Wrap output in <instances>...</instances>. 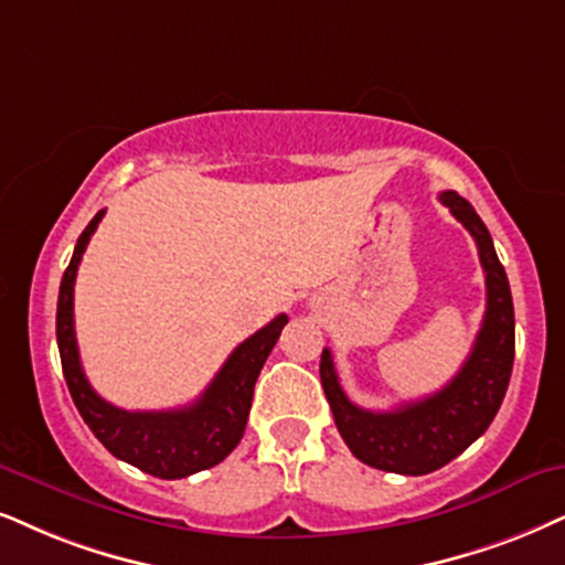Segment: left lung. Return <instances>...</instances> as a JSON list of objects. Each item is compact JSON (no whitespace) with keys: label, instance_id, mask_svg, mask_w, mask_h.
Listing matches in <instances>:
<instances>
[{"label":"left lung","instance_id":"8db88e82","mask_svg":"<svg viewBox=\"0 0 565 565\" xmlns=\"http://www.w3.org/2000/svg\"><path fill=\"white\" fill-rule=\"evenodd\" d=\"M438 198L475 237L488 287L482 328L454 381L419 402L391 412H370L349 402L335 375L331 349L320 354V383L349 451L367 467L412 477L446 467L488 430L509 388L516 347L509 278L488 226L459 192L448 190Z\"/></svg>","mask_w":565,"mask_h":565}]
</instances>
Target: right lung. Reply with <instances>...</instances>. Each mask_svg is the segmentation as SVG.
<instances>
[{"label": "right lung", "instance_id": "1", "mask_svg": "<svg viewBox=\"0 0 565 565\" xmlns=\"http://www.w3.org/2000/svg\"><path fill=\"white\" fill-rule=\"evenodd\" d=\"M102 218L104 211H98L77 237L73 260L62 276L60 302H56V344H60L64 381L85 425L104 443V448H109V454L161 480H182L216 467L237 448L253 406L255 381L289 318L281 312L258 333L242 341L209 388L190 406L167 412H127L104 402L83 373L73 312L77 266Z\"/></svg>", "mask_w": 565, "mask_h": 565}]
</instances>
